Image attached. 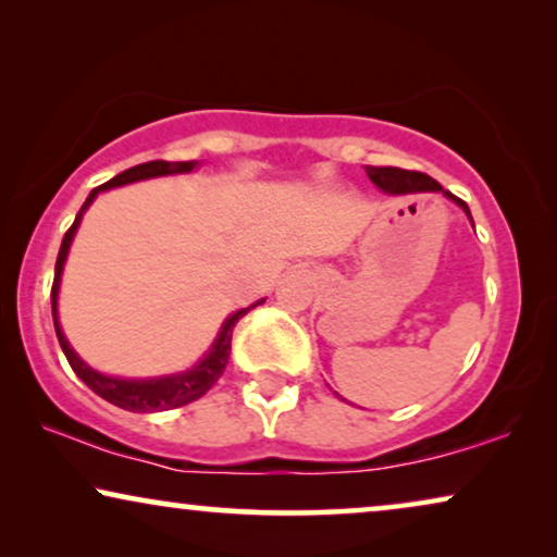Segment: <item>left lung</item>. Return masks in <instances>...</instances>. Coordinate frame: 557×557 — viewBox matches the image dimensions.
<instances>
[{
	"label": "left lung",
	"instance_id": "1",
	"mask_svg": "<svg viewBox=\"0 0 557 557\" xmlns=\"http://www.w3.org/2000/svg\"><path fill=\"white\" fill-rule=\"evenodd\" d=\"M368 177L375 182L380 189H385V193L391 195H406V193H444L446 197H451L456 205H461L463 212L471 218L469 212V205L459 200V197L446 193L444 187L438 185L436 180L429 177V174L423 172H410V170H400V166H368Z\"/></svg>",
	"mask_w": 557,
	"mask_h": 557
}]
</instances>
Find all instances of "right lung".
<instances>
[{"label": "right lung", "mask_w": 557, "mask_h": 557, "mask_svg": "<svg viewBox=\"0 0 557 557\" xmlns=\"http://www.w3.org/2000/svg\"><path fill=\"white\" fill-rule=\"evenodd\" d=\"M195 166H197V162H164V159H154V162L136 164V166H132V170L116 174V177H113V180L103 182L101 187L90 189L88 200L83 202L81 212H78V215H75V223L67 227V233L63 235V243H60V253H58V261H55V281H52V292H50L52 322H55V334H58L60 347H63V352L67 357V362H71V368H73L75 375H78L83 383L90 387V391H94L96 395H101L103 400L113 403V406H119V408H124V410H132V413H154V410H170V408L187 406V403L202 398V395L208 393L210 387L218 383V377L223 375V370H225V364H227V357H231L233 330H235V324H238V319L246 317L250 309L258 307V304H263V299L256 301L253 307L235 311V314L223 324V330H220L215 345H212L208 357H205L202 362H197L193 370L180 372V375H172V377H157V380H119V377H106V375H101V372L90 370L88 364L83 362L81 357L73 352V347L67 345L65 334L60 332V324H58L60 273H63V263H65L67 248H71L75 227H78L83 212H86V208H88L90 202H94V197L101 193V189L128 185V182L147 180V177H162V174L193 172Z\"/></svg>", "instance_id": "add662e5"}]
</instances>
